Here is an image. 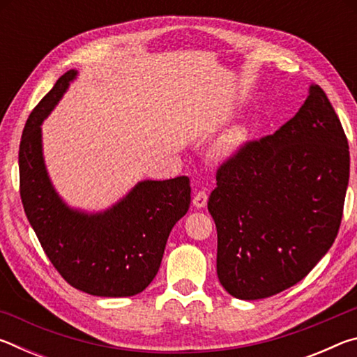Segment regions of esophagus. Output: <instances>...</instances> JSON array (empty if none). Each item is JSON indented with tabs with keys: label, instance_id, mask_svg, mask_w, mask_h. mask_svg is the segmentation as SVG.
<instances>
[{
	"label": "esophagus",
	"instance_id": "esophagus-1",
	"mask_svg": "<svg viewBox=\"0 0 357 357\" xmlns=\"http://www.w3.org/2000/svg\"><path fill=\"white\" fill-rule=\"evenodd\" d=\"M192 203H193V206L198 208V209L204 208V206H206V203H208V193L204 192V190L197 192V193H195V197H193Z\"/></svg>",
	"mask_w": 357,
	"mask_h": 357
}]
</instances>
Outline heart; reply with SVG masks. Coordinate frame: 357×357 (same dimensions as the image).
<instances>
[{
	"instance_id": "obj_1",
	"label": "heart",
	"mask_w": 357,
	"mask_h": 357,
	"mask_svg": "<svg viewBox=\"0 0 357 357\" xmlns=\"http://www.w3.org/2000/svg\"><path fill=\"white\" fill-rule=\"evenodd\" d=\"M249 142V129L245 126H238L228 132V134L222 138L220 143L215 146L214 155L217 160H229L236 157L245 143Z\"/></svg>"
}]
</instances>
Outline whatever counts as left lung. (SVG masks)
<instances>
[{"label":"left lung","instance_id":"1","mask_svg":"<svg viewBox=\"0 0 357 357\" xmlns=\"http://www.w3.org/2000/svg\"><path fill=\"white\" fill-rule=\"evenodd\" d=\"M215 179L208 211L222 287L255 301L304 279L334 244L349 179L345 132L323 89L312 83L299 112Z\"/></svg>","mask_w":357,"mask_h":357}]
</instances>
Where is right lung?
Instances as JSON below:
<instances>
[{"instance_id":"1","label":"right lung","mask_w":357,"mask_h":357,"mask_svg":"<svg viewBox=\"0 0 357 357\" xmlns=\"http://www.w3.org/2000/svg\"><path fill=\"white\" fill-rule=\"evenodd\" d=\"M77 75L75 69L66 72L26 121L19 151L22 203L66 282L100 298H128L142 293L159 271L172 228L190 206L189 178L140 181L98 213L69 206L47 170L42 123Z\"/></svg>"}]
</instances>
